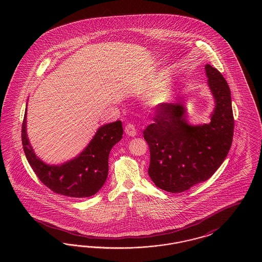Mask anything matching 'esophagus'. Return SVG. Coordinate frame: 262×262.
<instances>
[{"mask_svg": "<svg viewBox=\"0 0 262 262\" xmlns=\"http://www.w3.org/2000/svg\"><path fill=\"white\" fill-rule=\"evenodd\" d=\"M125 133L128 137H136L137 134V128L133 124H127L125 125Z\"/></svg>", "mask_w": 262, "mask_h": 262, "instance_id": "esophagus-1", "label": "esophagus"}]
</instances>
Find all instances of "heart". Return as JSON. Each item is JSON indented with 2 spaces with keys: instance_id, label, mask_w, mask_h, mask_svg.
Segmentation results:
<instances>
[{
  "instance_id": "b5f03b06",
  "label": "heart",
  "mask_w": 262,
  "mask_h": 262,
  "mask_svg": "<svg viewBox=\"0 0 262 262\" xmlns=\"http://www.w3.org/2000/svg\"><path fill=\"white\" fill-rule=\"evenodd\" d=\"M167 95H168V91H166L165 89H163V90H161V91L157 92L156 94H154V95L152 96V100L164 99V98H165Z\"/></svg>"
}]
</instances>
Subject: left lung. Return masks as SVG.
<instances>
[{"label":"left lung","mask_w":262,"mask_h":262,"mask_svg":"<svg viewBox=\"0 0 262 262\" xmlns=\"http://www.w3.org/2000/svg\"><path fill=\"white\" fill-rule=\"evenodd\" d=\"M208 85L215 99L209 124H187L182 102L156 107L154 123L143 137L150 151L148 174L156 187L177 193L208 180L231 148L234 116L230 88L221 73L205 66Z\"/></svg>","instance_id":"8db88e82"}]
</instances>
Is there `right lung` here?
Masks as SVG:
<instances>
[{
    "instance_id": "right-lung-1",
    "label": "right lung",
    "mask_w": 262,
    "mask_h": 262,
    "mask_svg": "<svg viewBox=\"0 0 262 262\" xmlns=\"http://www.w3.org/2000/svg\"><path fill=\"white\" fill-rule=\"evenodd\" d=\"M122 122L98 128L86 148L77 157L62 165H47L35 155L26 135V110L21 128L25 156L39 180L52 191L81 199L95 194L108 177V159L113 146L123 137Z\"/></svg>"
}]
</instances>
